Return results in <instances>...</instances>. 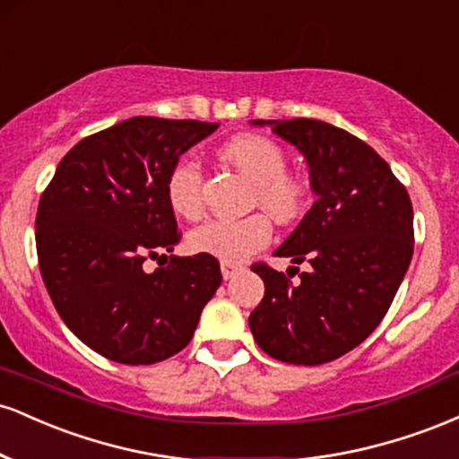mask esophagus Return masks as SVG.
<instances>
[{
  "label": "esophagus",
  "mask_w": 459,
  "mask_h": 459,
  "mask_svg": "<svg viewBox=\"0 0 459 459\" xmlns=\"http://www.w3.org/2000/svg\"><path fill=\"white\" fill-rule=\"evenodd\" d=\"M220 270H222V276L229 281V278H235L237 273L244 270V265H239V263H229V261H222L220 263Z\"/></svg>",
  "instance_id": "esophagus-1"
}]
</instances>
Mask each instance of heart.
Masks as SVG:
<instances>
[{
	"instance_id": "b5f03b06",
	"label": "heart",
	"mask_w": 459,
	"mask_h": 459,
	"mask_svg": "<svg viewBox=\"0 0 459 459\" xmlns=\"http://www.w3.org/2000/svg\"><path fill=\"white\" fill-rule=\"evenodd\" d=\"M222 157L255 183L252 203L261 204L278 222H293L304 212L307 186L302 178L287 172L289 157L276 140L261 134L235 135L222 146ZM204 175L194 157L172 163L166 177L168 207L178 218L196 220L203 215ZM272 239V222L265 213L246 218H215L200 224L187 237L194 252L220 261L241 263L259 252Z\"/></svg>"
}]
</instances>
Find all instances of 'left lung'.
Masks as SVG:
<instances>
[{
    "label": "left lung",
    "instance_id": "1",
    "mask_svg": "<svg viewBox=\"0 0 459 459\" xmlns=\"http://www.w3.org/2000/svg\"><path fill=\"white\" fill-rule=\"evenodd\" d=\"M270 125L307 157L317 194L273 255L310 267L293 284L289 272L255 263L265 296L247 324L267 356L324 365L360 345L391 308L412 261V203L391 166L345 129L315 118Z\"/></svg>",
    "mask_w": 459,
    "mask_h": 459
}]
</instances>
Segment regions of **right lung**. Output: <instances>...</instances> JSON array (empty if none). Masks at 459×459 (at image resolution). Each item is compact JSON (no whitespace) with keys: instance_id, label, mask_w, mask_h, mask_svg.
I'll return each instance as SVG.
<instances>
[{"instance_id":"right-lung-1","label":"right lung","mask_w":459,"mask_h":459,"mask_svg":"<svg viewBox=\"0 0 459 459\" xmlns=\"http://www.w3.org/2000/svg\"><path fill=\"white\" fill-rule=\"evenodd\" d=\"M220 123L135 116L79 140L36 213L51 302L82 343L114 362L152 365L192 341L222 282L215 256H166L181 241L168 207L172 163ZM146 258L160 265L146 274Z\"/></svg>"}]
</instances>
